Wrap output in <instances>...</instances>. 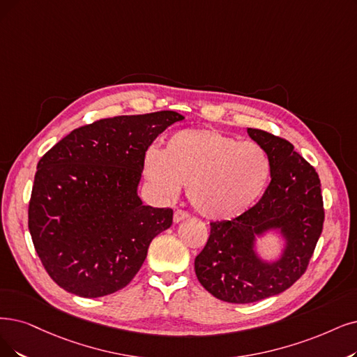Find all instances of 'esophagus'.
<instances>
[{
    "label": "esophagus",
    "instance_id": "34e87169",
    "mask_svg": "<svg viewBox=\"0 0 357 357\" xmlns=\"http://www.w3.org/2000/svg\"><path fill=\"white\" fill-rule=\"evenodd\" d=\"M186 218H189V213H188L186 211H181V209H177V211H174V215H173V221H174L176 224H178L180 221H183V220H186Z\"/></svg>",
    "mask_w": 357,
    "mask_h": 357
}]
</instances>
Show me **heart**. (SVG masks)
Returning a JSON list of instances; mask_svg holds the SVG:
<instances>
[{"label": "heart", "instance_id": "1", "mask_svg": "<svg viewBox=\"0 0 357 357\" xmlns=\"http://www.w3.org/2000/svg\"><path fill=\"white\" fill-rule=\"evenodd\" d=\"M144 174L164 201H174L188 184L189 201L204 218L230 221L261 197L271 165L253 142L213 129H183L165 140L162 151H146Z\"/></svg>", "mask_w": 357, "mask_h": 357}]
</instances>
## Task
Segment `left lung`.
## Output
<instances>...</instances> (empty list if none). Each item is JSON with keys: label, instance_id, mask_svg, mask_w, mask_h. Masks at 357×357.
I'll list each match as a JSON object with an SVG mask.
<instances>
[{"label": "left lung", "instance_id": "1", "mask_svg": "<svg viewBox=\"0 0 357 357\" xmlns=\"http://www.w3.org/2000/svg\"><path fill=\"white\" fill-rule=\"evenodd\" d=\"M248 135L266 153L271 183L261 201L231 221L211 224L195 273L205 290L228 303H253L282 293L303 275L324 225L318 173L286 139L259 129ZM275 232L278 259L265 260L257 240Z\"/></svg>", "mask_w": 357, "mask_h": 357}]
</instances>
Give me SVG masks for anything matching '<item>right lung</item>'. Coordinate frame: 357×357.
I'll return each mask as SVG.
<instances>
[{
    "instance_id": "right-lung-1",
    "label": "right lung",
    "mask_w": 357,
    "mask_h": 357,
    "mask_svg": "<svg viewBox=\"0 0 357 357\" xmlns=\"http://www.w3.org/2000/svg\"><path fill=\"white\" fill-rule=\"evenodd\" d=\"M184 117L176 111L104 119L79 127L40 161L29 231L50 277L80 297L124 289L145 262L173 209L144 205L137 188L145 152Z\"/></svg>"
}]
</instances>
